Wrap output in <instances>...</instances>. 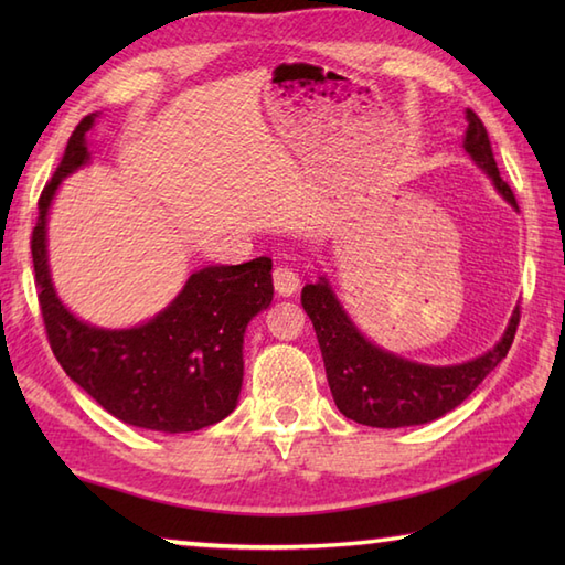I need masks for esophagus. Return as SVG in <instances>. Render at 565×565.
Wrapping results in <instances>:
<instances>
[{
	"mask_svg": "<svg viewBox=\"0 0 565 565\" xmlns=\"http://www.w3.org/2000/svg\"><path fill=\"white\" fill-rule=\"evenodd\" d=\"M301 286V276L289 264H281V267L274 269V289L279 296H294Z\"/></svg>",
	"mask_w": 565,
	"mask_h": 565,
	"instance_id": "1",
	"label": "esophagus"
}]
</instances>
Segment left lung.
Masks as SVG:
<instances>
[{
	"mask_svg": "<svg viewBox=\"0 0 565 565\" xmlns=\"http://www.w3.org/2000/svg\"><path fill=\"white\" fill-rule=\"evenodd\" d=\"M463 152L518 211L512 189L498 172L486 126L471 109H466ZM301 303L316 328L338 411L359 425L383 429L425 425L459 407L508 356L520 322V308H514L505 332L488 352L461 364L437 366L415 362L371 342L344 310L326 274L316 284L303 286Z\"/></svg>",
	"mask_w": 565,
	"mask_h": 565,
	"instance_id": "obj_1",
	"label": "left lung"
}]
</instances>
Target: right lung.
I'll list each match as a JSON object with an SVG mask.
<instances>
[{"label":"right lung","instance_id":"obj_1","mask_svg":"<svg viewBox=\"0 0 565 565\" xmlns=\"http://www.w3.org/2000/svg\"><path fill=\"white\" fill-rule=\"evenodd\" d=\"M97 118H82L39 201L31 255L47 340L65 374L116 419L167 435L196 431L239 401L245 330L274 298L271 259L194 269L160 313L130 328H99L72 313L51 276L47 215L60 184L89 164Z\"/></svg>","mask_w":565,"mask_h":565}]
</instances>
